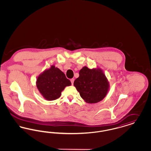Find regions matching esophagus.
Returning a JSON list of instances; mask_svg holds the SVG:
<instances>
[{"mask_svg":"<svg viewBox=\"0 0 151 151\" xmlns=\"http://www.w3.org/2000/svg\"><path fill=\"white\" fill-rule=\"evenodd\" d=\"M74 80H75V79H71V84H72V85L73 84V82H74Z\"/></svg>","mask_w":151,"mask_h":151,"instance_id":"esophagus-1","label":"esophagus"}]
</instances>
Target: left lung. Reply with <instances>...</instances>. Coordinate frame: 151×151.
<instances>
[{"label":"left lung","instance_id":"1","mask_svg":"<svg viewBox=\"0 0 151 151\" xmlns=\"http://www.w3.org/2000/svg\"><path fill=\"white\" fill-rule=\"evenodd\" d=\"M81 97L87 103L93 104L102 100L108 93L109 83L100 68L89 69L83 67L79 77L73 83Z\"/></svg>","mask_w":151,"mask_h":151}]
</instances>
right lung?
Listing matches in <instances>:
<instances>
[{
	"label": "right lung",
	"mask_w": 151,
	"mask_h": 151,
	"mask_svg": "<svg viewBox=\"0 0 151 151\" xmlns=\"http://www.w3.org/2000/svg\"><path fill=\"white\" fill-rule=\"evenodd\" d=\"M71 85V81L67 79L65 73L54 65L41 73L36 81L39 92L48 101L58 99L65 87Z\"/></svg>",
	"instance_id": "1"
}]
</instances>
